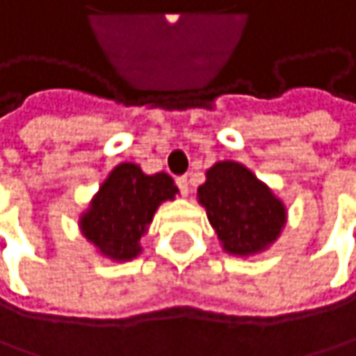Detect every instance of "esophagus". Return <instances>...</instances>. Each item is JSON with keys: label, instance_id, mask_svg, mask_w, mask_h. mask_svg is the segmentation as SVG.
Returning a JSON list of instances; mask_svg holds the SVG:
<instances>
[{"label": "esophagus", "instance_id": "esophagus-1", "mask_svg": "<svg viewBox=\"0 0 356 356\" xmlns=\"http://www.w3.org/2000/svg\"><path fill=\"white\" fill-rule=\"evenodd\" d=\"M177 188H179V192H181L184 196H188V194H190V179H188L186 175L177 177Z\"/></svg>", "mask_w": 356, "mask_h": 356}]
</instances>
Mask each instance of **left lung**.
Instances as JSON below:
<instances>
[{
  "mask_svg": "<svg viewBox=\"0 0 356 356\" xmlns=\"http://www.w3.org/2000/svg\"><path fill=\"white\" fill-rule=\"evenodd\" d=\"M198 202L207 209L223 250L234 257L267 250L288 219L284 202L250 168L234 160L217 162L207 170Z\"/></svg>",
  "mask_w": 356,
  "mask_h": 356,
  "instance_id": "left-lung-1",
  "label": "left lung"
}]
</instances>
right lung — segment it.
I'll list each match as a JSON object with an SVG mask.
<instances>
[{
  "label": "right lung",
  "mask_w": 356,
  "mask_h": 356,
  "mask_svg": "<svg viewBox=\"0 0 356 356\" xmlns=\"http://www.w3.org/2000/svg\"><path fill=\"white\" fill-rule=\"evenodd\" d=\"M179 194L166 172L145 175L133 162L110 170L89 209L81 215V234L112 261H131L141 252V236L156 209Z\"/></svg>",
  "instance_id": "right-lung-1"
}]
</instances>
